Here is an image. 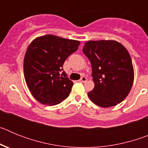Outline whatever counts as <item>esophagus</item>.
Instances as JSON below:
<instances>
[{"label":"esophagus","instance_id":"34e87169","mask_svg":"<svg viewBox=\"0 0 148 148\" xmlns=\"http://www.w3.org/2000/svg\"><path fill=\"white\" fill-rule=\"evenodd\" d=\"M87 81V78H86L85 76H83V77H82V78H81L80 80H79V82H84H84H86Z\"/></svg>","mask_w":148,"mask_h":148}]
</instances>
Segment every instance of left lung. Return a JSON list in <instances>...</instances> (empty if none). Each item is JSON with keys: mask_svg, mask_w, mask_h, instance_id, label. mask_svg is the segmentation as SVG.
<instances>
[{"mask_svg": "<svg viewBox=\"0 0 148 148\" xmlns=\"http://www.w3.org/2000/svg\"><path fill=\"white\" fill-rule=\"evenodd\" d=\"M83 53L91 63L95 84L87 93L89 99L104 108L125 100L134 80L133 63L126 48L116 40H89Z\"/></svg>", "mask_w": 148, "mask_h": 148, "instance_id": "obj_1", "label": "left lung"}]
</instances>
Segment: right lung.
Segmentation results:
<instances>
[{
	"label": "right lung",
	"mask_w": 148,
	"mask_h": 148,
	"mask_svg": "<svg viewBox=\"0 0 148 148\" xmlns=\"http://www.w3.org/2000/svg\"><path fill=\"white\" fill-rule=\"evenodd\" d=\"M79 44V40L47 35L36 38L29 45L23 59L24 78L32 96L40 104L56 105L70 95L73 82L65 72L61 75L60 72Z\"/></svg>",
	"instance_id": "obj_1"
}]
</instances>
